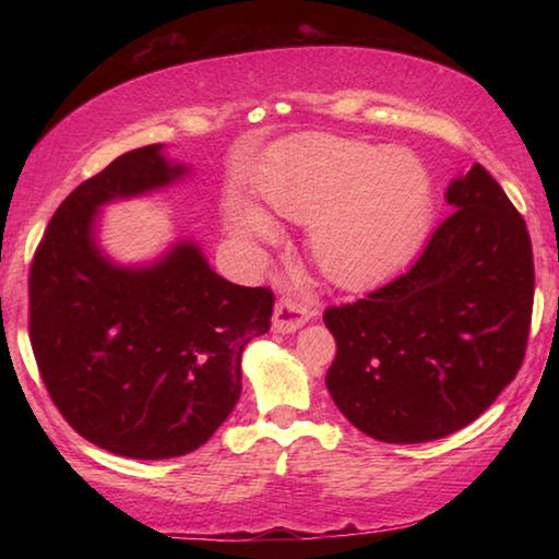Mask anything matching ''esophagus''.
<instances>
[{"instance_id":"obj_1","label":"esophagus","mask_w":559,"mask_h":559,"mask_svg":"<svg viewBox=\"0 0 559 559\" xmlns=\"http://www.w3.org/2000/svg\"><path fill=\"white\" fill-rule=\"evenodd\" d=\"M313 310H310L306 302H300L298 298L283 296L276 308H273V330L276 333H296L300 325H306Z\"/></svg>"}]
</instances>
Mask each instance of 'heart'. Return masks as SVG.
I'll return each instance as SVG.
<instances>
[{
    "label": "heart",
    "mask_w": 559,
    "mask_h": 559,
    "mask_svg": "<svg viewBox=\"0 0 559 559\" xmlns=\"http://www.w3.org/2000/svg\"><path fill=\"white\" fill-rule=\"evenodd\" d=\"M269 210L310 222V257L340 288L384 281L412 257L431 212V177L409 150H380L359 140L310 135L293 143L263 179ZM231 229L271 241L276 226L259 206L234 202Z\"/></svg>",
    "instance_id": "b5f03b06"
}]
</instances>
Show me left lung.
<instances>
[{
    "mask_svg": "<svg viewBox=\"0 0 559 559\" xmlns=\"http://www.w3.org/2000/svg\"><path fill=\"white\" fill-rule=\"evenodd\" d=\"M447 202L409 271L323 316L337 343L328 392L377 441L468 427L523 365L535 296L525 219L478 163L451 179Z\"/></svg>",
    "mask_w": 559,
    "mask_h": 559,
    "instance_id": "obj_1",
    "label": "left lung"
}]
</instances>
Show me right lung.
Wrapping results in <instances>:
<instances>
[{"label": "right lung", "instance_id": "add662e5", "mask_svg": "<svg viewBox=\"0 0 559 559\" xmlns=\"http://www.w3.org/2000/svg\"><path fill=\"white\" fill-rule=\"evenodd\" d=\"M159 150H132L75 187L29 271V340L56 409L96 447L145 461L185 456L222 427L243 347L273 316L271 288L222 278L189 241L145 269L103 257L98 206L187 173Z\"/></svg>", "mask_w": 559, "mask_h": 559}]
</instances>
